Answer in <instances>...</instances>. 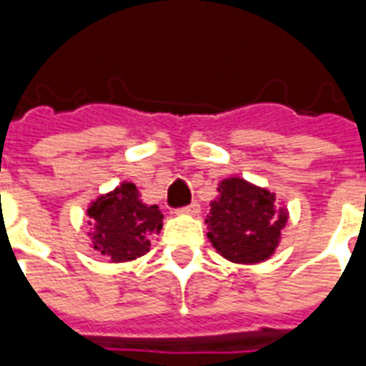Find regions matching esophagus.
I'll return each instance as SVG.
<instances>
[{
	"label": "esophagus",
	"mask_w": 366,
	"mask_h": 366,
	"mask_svg": "<svg viewBox=\"0 0 366 366\" xmlns=\"http://www.w3.org/2000/svg\"><path fill=\"white\" fill-rule=\"evenodd\" d=\"M176 214L198 215L199 214V204H198V202H192L190 206H184V207H180V209H176Z\"/></svg>",
	"instance_id": "obj_1"
}]
</instances>
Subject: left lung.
Listing matches in <instances>:
<instances>
[{
	"label": "left lung",
	"instance_id": "8db88e82",
	"mask_svg": "<svg viewBox=\"0 0 366 366\" xmlns=\"http://www.w3.org/2000/svg\"><path fill=\"white\" fill-rule=\"evenodd\" d=\"M217 192L206 219L212 245L231 262L267 261L288 222L286 209L278 207L274 194L243 178L223 180Z\"/></svg>",
	"mask_w": 366,
	"mask_h": 366
}]
</instances>
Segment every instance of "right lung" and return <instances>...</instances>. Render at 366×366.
Here are the masks:
<instances>
[{
    "instance_id": "obj_1",
    "label": "right lung",
    "mask_w": 366,
    "mask_h": 366,
    "mask_svg": "<svg viewBox=\"0 0 366 366\" xmlns=\"http://www.w3.org/2000/svg\"><path fill=\"white\" fill-rule=\"evenodd\" d=\"M92 247L112 262L133 261L149 253L152 235L162 229L159 206H147L133 182H123L88 207Z\"/></svg>"
}]
</instances>
